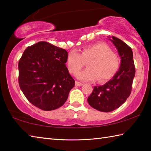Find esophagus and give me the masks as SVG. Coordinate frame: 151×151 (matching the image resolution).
<instances>
[{
    "mask_svg": "<svg viewBox=\"0 0 151 151\" xmlns=\"http://www.w3.org/2000/svg\"><path fill=\"white\" fill-rule=\"evenodd\" d=\"M83 85V84L82 83H79V82H78V81H76L75 82V85L76 86H82Z\"/></svg>",
    "mask_w": 151,
    "mask_h": 151,
    "instance_id": "1",
    "label": "esophagus"
}]
</instances>
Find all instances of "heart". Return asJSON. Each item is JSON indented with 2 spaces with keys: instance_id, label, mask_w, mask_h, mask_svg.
Wrapping results in <instances>:
<instances>
[{
  "instance_id": "heart-1",
  "label": "heart",
  "mask_w": 151,
  "mask_h": 151,
  "mask_svg": "<svg viewBox=\"0 0 151 151\" xmlns=\"http://www.w3.org/2000/svg\"><path fill=\"white\" fill-rule=\"evenodd\" d=\"M88 68L76 75V78L83 81L104 83L111 79L119 70L120 58L112 52L111 48L104 42H96L85 47L81 54L72 50L67 57V65L70 73L75 74L88 62Z\"/></svg>"
}]
</instances>
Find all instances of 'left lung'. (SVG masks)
Returning <instances> with one entry per match:
<instances>
[{"label":"left lung","instance_id":"obj_1","mask_svg":"<svg viewBox=\"0 0 151 151\" xmlns=\"http://www.w3.org/2000/svg\"><path fill=\"white\" fill-rule=\"evenodd\" d=\"M115 46L121 57L119 70L112 79L103 85L94 86L88 103L93 108L109 112L121 106L131 93L132 84L135 76L133 53L131 48L115 37H109Z\"/></svg>","mask_w":151,"mask_h":151}]
</instances>
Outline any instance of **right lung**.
I'll return each instance as SVG.
<instances>
[{"label":"right lung","instance_id":"1","mask_svg":"<svg viewBox=\"0 0 151 151\" xmlns=\"http://www.w3.org/2000/svg\"><path fill=\"white\" fill-rule=\"evenodd\" d=\"M68 52L47 42L27 47L19 62V84L30 103L43 111L63 106L75 80L65 63Z\"/></svg>","mask_w":151,"mask_h":151}]
</instances>
